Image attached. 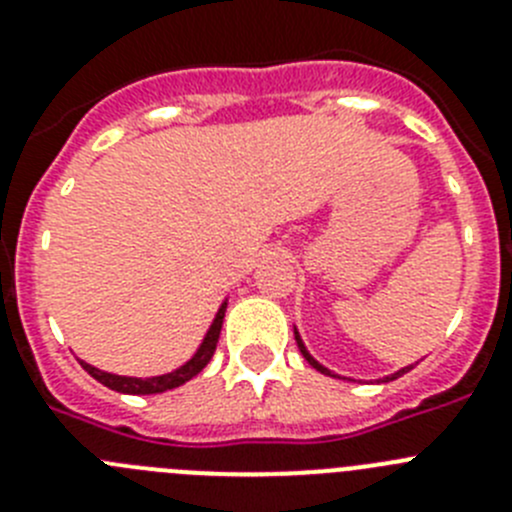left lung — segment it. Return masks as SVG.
I'll return each instance as SVG.
<instances>
[{
	"label": "left lung",
	"mask_w": 512,
	"mask_h": 512,
	"mask_svg": "<svg viewBox=\"0 0 512 512\" xmlns=\"http://www.w3.org/2000/svg\"><path fill=\"white\" fill-rule=\"evenodd\" d=\"M295 341H297V348H300V354H302V356H305V361H307V364H310V366H312V369H318V372H320V374H325V377H338V374H333V372H330L328 366H323V364H320V361H315V359H312V356H310V351H307V346H305V343H302L300 333H297V328H295ZM410 369H413V366H405V369H400V372L390 374V377H384V379H379V382H392V379L402 377V374H408V372H410ZM343 379H346V377H343Z\"/></svg>",
	"instance_id": "obj_1"
}]
</instances>
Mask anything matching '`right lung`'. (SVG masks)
I'll use <instances>...</instances> for the list:
<instances>
[{
    "label": "right lung",
    "mask_w": 512,
    "mask_h": 512,
    "mask_svg": "<svg viewBox=\"0 0 512 512\" xmlns=\"http://www.w3.org/2000/svg\"><path fill=\"white\" fill-rule=\"evenodd\" d=\"M225 307H228V300L220 305V310L215 312V320H212L210 330L205 333L202 338L200 348L194 351L192 359L187 364H182L179 369L169 374H158V377H122V374H112V372H102L97 366L87 364V361H81L79 364L92 374L97 382H102L104 387H110V390L122 392V395H158V392H166V390H174V387H182L184 382H189L192 377L205 369L210 364L212 354H215L217 348V338H220V328H223V318H225Z\"/></svg>",
    "instance_id": "obj_1"
}]
</instances>
